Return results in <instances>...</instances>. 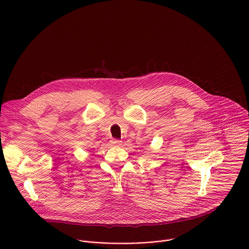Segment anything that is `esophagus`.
<instances>
[{
	"mask_svg": "<svg viewBox=\"0 0 249 249\" xmlns=\"http://www.w3.org/2000/svg\"><path fill=\"white\" fill-rule=\"evenodd\" d=\"M110 143H111L112 146H120L122 142H121L120 140H117V139H112V140L110 141Z\"/></svg>",
	"mask_w": 249,
	"mask_h": 249,
	"instance_id": "34e87169",
	"label": "esophagus"
}]
</instances>
